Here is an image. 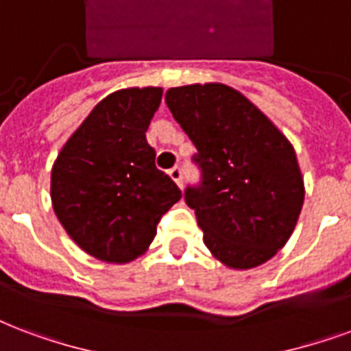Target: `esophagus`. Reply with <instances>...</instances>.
Instances as JSON below:
<instances>
[{"label": "esophagus", "instance_id": "1", "mask_svg": "<svg viewBox=\"0 0 351 351\" xmlns=\"http://www.w3.org/2000/svg\"><path fill=\"white\" fill-rule=\"evenodd\" d=\"M169 176H171V180L176 182V186H182V169L180 167H173V169L169 171Z\"/></svg>", "mask_w": 351, "mask_h": 351}]
</instances>
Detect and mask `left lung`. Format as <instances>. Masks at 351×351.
I'll return each instance as SVG.
<instances>
[{"instance_id": "8db88e82", "label": "left lung", "mask_w": 351, "mask_h": 351, "mask_svg": "<svg viewBox=\"0 0 351 351\" xmlns=\"http://www.w3.org/2000/svg\"><path fill=\"white\" fill-rule=\"evenodd\" d=\"M171 114L197 147L200 184L187 186L204 245L230 269H252L287 243L304 204L293 145L243 93L189 84L165 93Z\"/></svg>"}]
</instances>
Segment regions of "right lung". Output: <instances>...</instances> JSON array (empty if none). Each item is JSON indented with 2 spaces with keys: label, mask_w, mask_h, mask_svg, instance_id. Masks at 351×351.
I'll return each instance as SVG.
<instances>
[{
  "label": "right lung",
  "mask_w": 351,
  "mask_h": 351,
  "mask_svg": "<svg viewBox=\"0 0 351 351\" xmlns=\"http://www.w3.org/2000/svg\"><path fill=\"white\" fill-rule=\"evenodd\" d=\"M162 88L110 93L66 141L51 171L58 221L84 252L128 263L145 252L182 191L156 169L145 132Z\"/></svg>",
  "instance_id": "right-lung-1"
}]
</instances>
